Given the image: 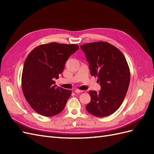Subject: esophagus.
I'll list each match as a JSON object with an SVG mask.
<instances>
[{
	"instance_id": "esophagus-1",
	"label": "esophagus",
	"mask_w": 154,
	"mask_h": 154,
	"mask_svg": "<svg viewBox=\"0 0 154 154\" xmlns=\"http://www.w3.org/2000/svg\"><path fill=\"white\" fill-rule=\"evenodd\" d=\"M83 91H81V90H78V89H76L75 90V92L76 93H79V94H80V93H82Z\"/></svg>"
}]
</instances>
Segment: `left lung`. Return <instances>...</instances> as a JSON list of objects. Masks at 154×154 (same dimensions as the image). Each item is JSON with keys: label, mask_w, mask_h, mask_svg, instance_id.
Listing matches in <instances>:
<instances>
[{"label": "left lung", "mask_w": 154, "mask_h": 154, "mask_svg": "<svg viewBox=\"0 0 154 154\" xmlns=\"http://www.w3.org/2000/svg\"><path fill=\"white\" fill-rule=\"evenodd\" d=\"M89 63L91 76L97 77L101 85L99 92H88L91 100L86 110L97 117L113 114L122 105L130 80L128 65L123 54L106 42H95L82 45Z\"/></svg>", "instance_id": "obj_1"}]
</instances>
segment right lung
Segmentation results:
<instances>
[{
  "label": "right lung",
  "mask_w": 154,
  "mask_h": 154,
  "mask_svg": "<svg viewBox=\"0 0 154 154\" xmlns=\"http://www.w3.org/2000/svg\"><path fill=\"white\" fill-rule=\"evenodd\" d=\"M79 49L76 44L52 42L37 46L27 55L22 74L26 101L37 113L46 117L63 110L72 91L58 87V79L69 57Z\"/></svg>",
  "instance_id": "add662e5"
}]
</instances>
